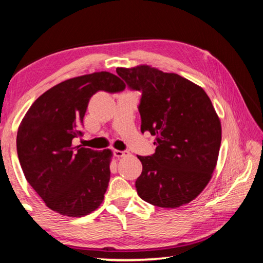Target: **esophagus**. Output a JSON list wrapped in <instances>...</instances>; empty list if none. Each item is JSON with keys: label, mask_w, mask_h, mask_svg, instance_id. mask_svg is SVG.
Wrapping results in <instances>:
<instances>
[{"label": "esophagus", "mask_w": 263, "mask_h": 263, "mask_svg": "<svg viewBox=\"0 0 263 263\" xmlns=\"http://www.w3.org/2000/svg\"><path fill=\"white\" fill-rule=\"evenodd\" d=\"M114 154H115L116 158H123V157H125V155H127L128 152H127V151H118V149H116V151H114Z\"/></svg>", "instance_id": "1"}]
</instances>
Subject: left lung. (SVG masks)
Segmentation results:
<instances>
[{"label": "left lung", "instance_id": "1", "mask_svg": "<svg viewBox=\"0 0 263 263\" xmlns=\"http://www.w3.org/2000/svg\"><path fill=\"white\" fill-rule=\"evenodd\" d=\"M116 72L141 92L140 130L155 136V153L138 157V195L160 208L191 202L210 181L219 154L221 126L210 99L189 80L146 65Z\"/></svg>", "mask_w": 263, "mask_h": 263}]
</instances>
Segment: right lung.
Returning a JSON list of instances; mask_svg holds the SVG:
<instances>
[{
	"mask_svg": "<svg viewBox=\"0 0 263 263\" xmlns=\"http://www.w3.org/2000/svg\"><path fill=\"white\" fill-rule=\"evenodd\" d=\"M125 89L109 72L73 78L48 89L30 106L17 132V154L26 181L51 210L82 217L103 202L111 151L73 147L90 97Z\"/></svg>",
	"mask_w": 263,
	"mask_h": 263,
	"instance_id": "add662e5",
	"label": "right lung"
}]
</instances>
